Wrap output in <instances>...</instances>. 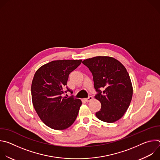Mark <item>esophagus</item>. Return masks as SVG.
Returning <instances> with one entry per match:
<instances>
[{"instance_id":"esophagus-1","label":"esophagus","mask_w":160,"mask_h":160,"mask_svg":"<svg viewBox=\"0 0 160 160\" xmlns=\"http://www.w3.org/2000/svg\"><path fill=\"white\" fill-rule=\"evenodd\" d=\"M92 99V96H88L87 98L84 99V100H85L86 102H89V101H90Z\"/></svg>"}]
</instances>
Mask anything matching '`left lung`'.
Listing matches in <instances>:
<instances>
[{"label":"left lung","mask_w":160,"mask_h":160,"mask_svg":"<svg viewBox=\"0 0 160 160\" xmlns=\"http://www.w3.org/2000/svg\"><path fill=\"white\" fill-rule=\"evenodd\" d=\"M93 75L97 94L101 104L96 115L100 120L113 123L120 119L130 104L133 88L125 66L116 59L96 56L82 61Z\"/></svg>","instance_id":"8db88e82"}]
</instances>
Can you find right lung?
I'll return each instance as SVG.
<instances>
[{"label": "right lung", "instance_id": "1", "mask_svg": "<svg viewBox=\"0 0 160 160\" xmlns=\"http://www.w3.org/2000/svg\"><path fill=\"white\" fill-rule=\"evenodd\" d=\"M81 62V59L52 61L35 73L31 87L33 105L41 120L52 129H66L77 117L81 100L63 94L68 91L73 94L66 86L67 82L70 73Z\"/></svg>", "mask_w": 160, "mask_h": 160}]
</instances>
